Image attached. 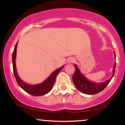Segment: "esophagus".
<instances>
[{
    "mask_svg": "<svg viewBox=\"0 0 125 125\" xmlns=\"http://www.w3.org/2000/svg\"><path fill=\"white\" fill-rule=\"evenodd\" d=\"M67 62L68 63H73L74 62V59L73 58H72V57H70V58L67 59Z\"/></svg>",
    "mask_w": 125,
    "mask_h": 125,
    "instance_id": "obj_1",
    "label": "esophagus"
}]
</instances>
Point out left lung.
I'll return each instance as SVG.
<instances>
[{"instance_id": "obj_1", "label": "left lung", "mask_w": 125, "mask_h": 125, "mask_svg": "<svg viewBox=\"0 0 125 125\" xmlns=\"http://www.w3.org/2000/svg\"><path fill=\"white\" fill-rule=\"evenodd\" d=\"M115 57L116 58L115 53ZM75 67V72L73 76L72 79L74 85L77 87V89L83 94H95L102 91L106 87V86L109 83V82L114 76L115 72L116 62H115L114 66L113 67V74L112 76L109 80L104 82L102 83L94 82L89 81L86 77L80 71L79 69L77 67L76 64H74Z\"/></svg>"}]
</instances>
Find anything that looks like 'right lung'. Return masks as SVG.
Segmentation results:
<instances>
[{
	"label": "right lung",
	"instance_id": "obj_1",
	"mask_svg": "<svg viewBox=\"0 0 125 125\" xmlns=\"http://www.w3.org/2000/svg\"><path fill=\"white\" fill-rule=\"evenodd\" d=\"M18 43L16 44L15 49H14L13 52L12 53V63H13V69L14 75L16 80L17 83L20 87L23 90H25L29 94L31 95L39 96H42L48 94L51 91L53 86L54 82H55L56 77L57 74L59 73L60 71L62 69L64 66H62L60 68H58L56 71H54L52 73V74L48 78H47L44 82L39 84H30L27 83L23 81L18 76V72H17L16 66V51H17V46Z\"/></svg>",
	"mask_w": 125,
	"mask_h": 125
}]
</instances>
